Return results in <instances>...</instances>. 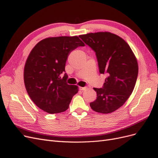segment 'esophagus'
I'll list each match as a JSON object with an SVG mask.
<instances>
[{"label": "esophagus", "mask_w": 158, "mask_h": 158, "mask_svg": "<svg viewBox=\"0 0 158 158\" xmlns=\"http://www.w3.org/2000/svg\"><path fill=\"white\" fill-rule=\"evenodd\" d=\"M85 89H86V87H80V89L81 91H84V90H85Z\"/></svg>", "instance_id": "1"}]
</instances>
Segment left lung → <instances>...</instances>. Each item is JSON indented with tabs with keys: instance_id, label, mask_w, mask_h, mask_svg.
Segmentation results:
<instances>
[{
	"instance_id": "obj_1",
	"label": "left lung",
	"mask_w": 158,
	"mask_h": 158,
	"mask_svg": "<svg viewBox=\"0 0 158 158\" xmlns=\"http://www.w3.org/2000/svg\"><path fill=\"white\" fill-rule=\"evenodd\" d=\"M79 37L95 52L99 73L107 75L102 88H94L97 99L89 106L98 113L116 111L126 102L135 86L138 73L136 57L125 40L110 32Z\"/></svg>"
}]
</instances>
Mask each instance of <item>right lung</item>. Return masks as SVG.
Listing matches in <instances>:
<instances>
[{
    "label": "right lung",
    "mask_w": 158,
    "mask_h": 158,
    "mask_svg": "<svg viewBox=\"0 0 158 158\" xmlns=\"http://www.w3.org/2000/svg\"><path fill=\"white\" fill-rule=\"evenodd\" d=\"M84 44L78 36L46 38L33 47L24 67L27 92L36 106L44 111L59 113L69 107L78 92L77 85H69L65 64L72 51Z\"/></svg>",
    "instance_id": "add662e5"
}]
</instances>
